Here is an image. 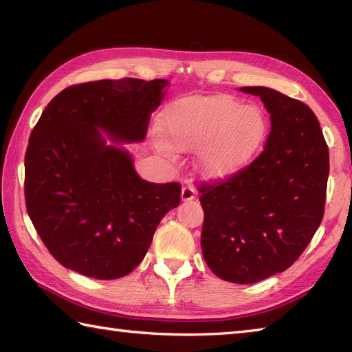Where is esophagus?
<instances>
[{
	"instance_id": "esophagus-1",
	"label": "esophagus",
	"mask_w": 352,
	"mask_h": 352,
	"mask_svg": "<svg viewBox=\"0 0 352 352\" xmlns=\"http://www.w3.org/2000/svg\"><path fill=\"white\" fill-rule=\"evenodd\" d=\"M197 197V190L190 188V186H184L182 189V199L183 201H190Z\"/></svg>"
}]
</instances>
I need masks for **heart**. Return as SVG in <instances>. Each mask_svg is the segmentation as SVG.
<instances>
[{"mask_svg": "<svg viewBox=\"0 0 352 352\" xmlns=\"http://www.w3.org/2000/svg\"><path fill=\"white\" fill-rule=\"evenodd\" d=\"M265 111L231 95L195 96L168 110L164 133L178 151L199 149L198 166L208 178H223L241 169L263 142ZM170 154V149L164 146Z\"/></svg>", "mask_w": 352, "mask_h": 352, "instance_id": "b5f03b06", "label": "heart"}]
</instances>
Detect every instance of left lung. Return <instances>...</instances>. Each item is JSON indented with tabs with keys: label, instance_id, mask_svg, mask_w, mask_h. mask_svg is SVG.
<instances>
[{
	"label": "left lung",
	"instance_id": "obj_1",
	"mask_svg": "<svg viewBox=\"0 0 352 352\" xmlns=\"http://www.w3.org/2000/svg\"><path fill=\"white\" fill-rule=\"evenodd\" d=\"M241 91L265 102L271 133L248 166L199 186L201 248L219 278L251 284L286 271L307 248L324 218L330 157L307 104L263 86Z\"/></svg>",
	"mask_w": 352,
	"mask_h": 352
}]
</instances>
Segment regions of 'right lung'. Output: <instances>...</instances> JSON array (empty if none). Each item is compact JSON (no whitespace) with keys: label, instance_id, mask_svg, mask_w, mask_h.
Instances as JSON below:
<instances>
[{"label":"right lung","instance_id":"1","mask_svg":"<svg viewBox=\"0 0 352 352\" xmlns=\"http://www.w3.org/2000/svg\"><path fill=\"white\" fill-rule=\"evenodd\" d=\"M168 85L89 81L63 89L42 111L25 153V206L65 267L96 280L130 274L163 216L180 204V184L142 180L131 155L101 133L111 142L144 140Z\"/></svg>","mask_w":352,"mask_h":352}]
</instances>
